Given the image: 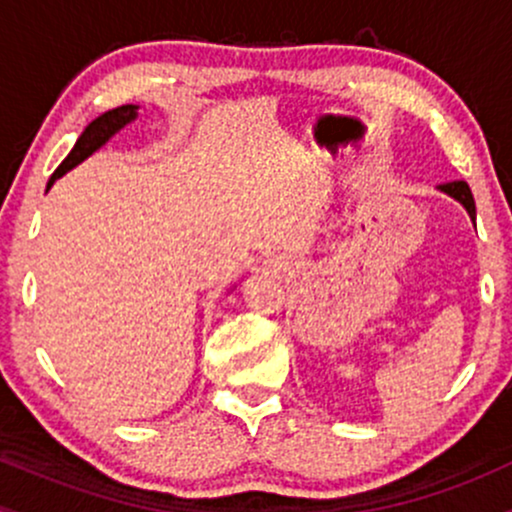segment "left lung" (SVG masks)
Returning <instances> with one entry per match:
<instances>
[{"label":"left lung","mask_w":512,"mask_h":512,"mask_svg":"<svg viewBox=\"0 0 512 512\" xmlns=\"http://www.w3.org/2000/svg\"><path fill=\"white\" fill-rule=\"evenodd\" d=\"M440 190L445 192V195L455 197L457 202L462 204L464 209H467V214L477 216V207H474V197H472V190H469V185L464 180H455V182H445V185H440Z\"/></svg>","instance_id":"left-lung-1"}]
</instances>
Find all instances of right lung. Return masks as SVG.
Masks as SVG:
<instances>
[{"mask_svg":"<svg viewBox=\"0 0 512 512\" xmlns=\"http://www.w3.org/2000/svg\"><path fill=\"white\" fill-rule=\"evenodd\" d=\"M137 108L139 105H120V108H113V110H108V113H103L101 117H96V120H93L91 125L81 132V137L76 139L74 149L69 151V156L60 163V168L52 173L48 187H52V182H55L57 178H62L67 170H72L74 166H79L81 161H86L93 151L101 149V146L108 142L113 134L120 132L122 127L129 125V122L137 117Z\"/></svg>","mask_w":512,"mask_h":512,"instance_id":"1","label":"right lung"}]
</instances>
